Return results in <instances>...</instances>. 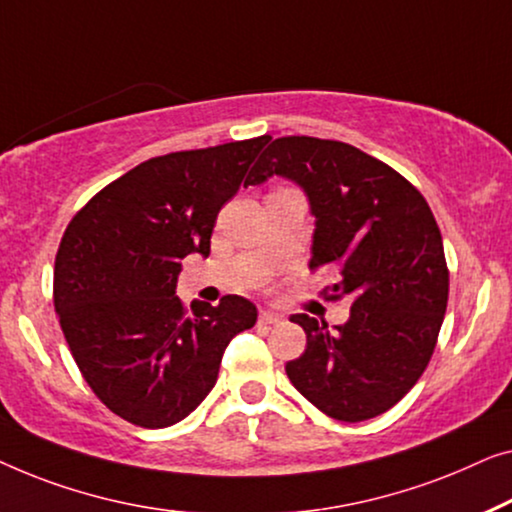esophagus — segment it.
I'll list each match as a JSON object with an SVG mask.
<instances>
[{
    "label": "esophagus",
    "instance_id": "34e87169",
    "mask_svg": "<svg viewBox=\"0 0 512 512\" xmlns=\"http://www.w3.org/2000/svg\"><path fill=\"white\" fill-rule=\"evenodd\" d=\"M283 320V315L273 311V308H262V311H259V322H262V325H280Z\"/></svg>",
    "mask_w": 512,
    "mask_h": 512
}]
</instances>
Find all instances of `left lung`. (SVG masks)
Returning <instances> with one entry per match:
<instances>
[{
	"label": "left lung",
	"instance_id": "obj_1",
	"mask_svg": "<svg viewBox=\"0 0 512 512\" xmlns=\"http://www.w3.org/2000/svg\"><path fill=\"white\" fill-rule=\"evenodd\" d=\"M271 176L304 187L315 215L311 269L334 264L325 299H350V320L292 315L306 350L287 378L322 413L371 420L406 397L434 355L450 273L441 229L413 183L343 141L280 136L259 155L248 185Z\"/></svg>",
	"mask_w": 512,
	"mask_h": 512
}]
</instances>
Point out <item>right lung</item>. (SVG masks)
Segmentation results:
<instances>
[{
  "label": "right lung",
  "mask_w": 512,
  "mask_h": 512,
  "mask_svg": "<svg viewBox=\"0 0 512 512\" xmlns=\"http://www.w3.org/2000/svg\"><path fill=\"white\" fill-rule=\"evenodd\" d=\"M271 136L141 162L99 190L64 229L53 301L85 383L122 420L162 429L218 380L227 343L257 320L248 299L176 297L181 259L211 253L220 208Z\"/></svg>",
  "instance_id": "1"
}]
</instances>
